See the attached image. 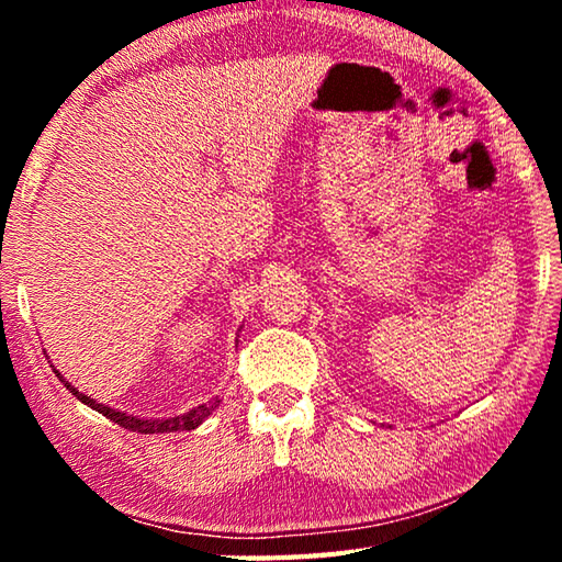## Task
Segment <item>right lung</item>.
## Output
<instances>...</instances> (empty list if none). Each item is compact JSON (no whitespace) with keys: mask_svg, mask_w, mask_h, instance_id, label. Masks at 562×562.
I'll list each match as a JSON object with an SVG mask.
<instances>
[{"mask_svg":"<svg viewBox=\"0 0 562 562\" xmlns=\"http://www.w3.org/2000/svg\"><path fill=\"white\" fill-rule=\"evenodd\" d=\"M56 376L61 379L64 386L69 389V392H71L76 398H79V402H83V404L91 406V408H97L99 414H103L106 418H111L113 424L123 426V429H128V431H138V434L190 431V429H195L198 424H203L205 418L211 416V414L215 412V406H217V402H207V404H201V406L190 408V412L180 414V416H173V418H158V422H154V418H136V416H128V414H123V412H116V408H109V406H103V404H99V402H93L91 396L81 394L79 389L71 386L69 382H66V379H64L59 372H56Z\"/></svg>","mask_w":562,"mask_h":562,"instance_id":"right-lung-1","label":"right lung"}]
</instances>
